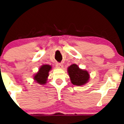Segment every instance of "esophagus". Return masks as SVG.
Here are the masks:
<instances>
[{"instance_id": "esophagus-1", "label": "esophagus", "mask_w": 124, "mask_h": 124, "mask_svg": "<svg viewBox=\"0 0 124 124\" xmlns=\"http://www.w3.org/2000/svg\"><path fill=\"white\" fill-rule=\"evenodd\" d=\"M63 63H57L56 65V67L57 68H63Z\"/></svg>"}]
</instances>
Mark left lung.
Listing matches in <instances>:
<instances>
[{
	"mask_svg": "<svg viewBox=\"0 0 124 124\" xmlns=\"http://www.w3.org/2000/svg\"><path fill=\"white\" fill-rule=\"evenodd\" d=\"M68 74L71 83L74 85L83 86L89 82L90 78L89 73L87 71L79 68L77 65H71L68 67Z\"/></svg>",
	"mask_w": 124,
	"mask_h": 124,
	"instance_id": "obj_1",
	"label": "left lung"
}]
</instances>
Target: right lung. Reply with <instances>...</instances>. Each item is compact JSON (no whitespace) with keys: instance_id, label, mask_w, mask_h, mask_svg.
<instances>
[{"instance_id":"right-lung-1","label":"right lung","mask_w":124,"mask_h":124,"mask_svg":"<svg viewBox=\"0 0 124 124\" xmlns=\"http://www.w3.org/2000/svg\"><path fill=\"white\" fill-rule=\"evenodd\" d=\"M52 67L50 65H43L41 66L38 72L33 76V80L36 83L41 85L46 84L49 76V71L52 70Z\"/></svg>"}]
</instances>
